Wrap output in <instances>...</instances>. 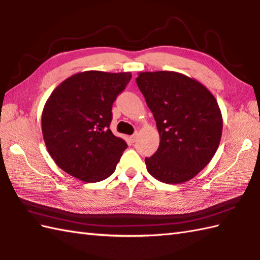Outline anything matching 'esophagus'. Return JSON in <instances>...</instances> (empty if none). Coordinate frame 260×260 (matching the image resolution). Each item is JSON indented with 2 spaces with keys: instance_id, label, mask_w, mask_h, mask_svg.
I'll use <instances>...</instances> for the list:
<instances>
[{
  "instance_id": "34e87169",
  "label": "esophagus",
  "mask_w": 260,
  "mask_h": 260,
  "mask_svg": "<svg viewBox=\"0 0 260 260\" xmlns=\"http://www.w3.org/2000/svg\"><path fill=\"white\" fill-rule=\"evenodd\" d=\"M136 140H137V133H135V134H133V135L131 136V141H132L133 143H135Z\"/></svg>"
}]
</instances>
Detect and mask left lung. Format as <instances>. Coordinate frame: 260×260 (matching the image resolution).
Returning a JSON list of instances; mask_svg holds the SVG:
<instances>
[{
  "instance_id": "8db88e82",
  "label": "left lung",
  "mask_w": 260,
  "mask_h": 260,
  "mask_svg": "<svg viewBox=\"0 0 260 260\" xmlns=\"http://www.w3.org/2000/svg\"><path fill=\"white\" fill-rule=\"evenodd\" d=\"M136 83L160 137L156 153L145 158L148 173L166 184L195 177L219 146L222 118L214 95L176 72H143Z\"/></svg>"
}]
</instances>
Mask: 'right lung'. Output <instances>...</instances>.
<instances>
[{"label": "right lung", "instance_id": "obj_1", "mask_svg": "<svg viewBox=\"0 0 260 260\" xmlns=\"http://www.w3.org/2000/svg\"><path fill=\"white\" fill-rule=\"evenodd\" d=\"M132 74L86 71L53 90L42 114L46 148L56 165L86 183L110 177L127 144L110 129L112 106Z\"/></svg>", "mask_w": 260, "mask_h": 260}]
</instances>
